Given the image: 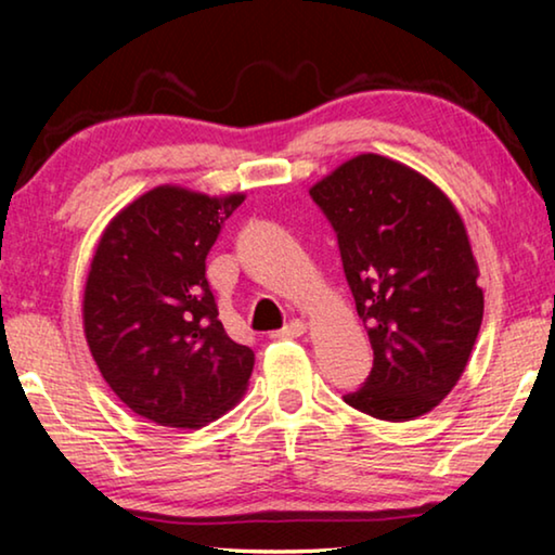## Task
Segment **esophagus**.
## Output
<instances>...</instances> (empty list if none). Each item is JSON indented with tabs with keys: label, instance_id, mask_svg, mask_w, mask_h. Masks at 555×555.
Here are the masks:
<instances>
[{
	"label": "esophagus",
	"instance_id": "1",
	"mask_svg": "<svg viewBox=\"0 0 555 555\" xmlns=\"http://www.w3.org/2000/svg\"><path fill=\"white\" fill-rule=\"evenodd\" d=\"M306 333V323L298 321V318H294V321H288L281 331L274 333V337H298Z\"/></svg>",
	"mask_w": 555,
	"mask_h": 555
}]
</instances>
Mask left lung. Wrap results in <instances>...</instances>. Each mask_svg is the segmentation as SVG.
Returning a JSON list of instances; mask_svg holds the SVG:
<instances>
[{
    "mask_svg": "<svg viewBox=\"0 0 555 555\" xmlns=\"http://www.w3.org/2000/svg\"><path fill=\"white\" fill-rule=\"evenodd\" d=\"M333 224L374 362L345 403L382 421L438 406L473 352L485 313L455 205L426 176L360 154L311 188Z\"/></svg>",
    "mask_w": 555,
    "mask_h": 555,
    "instance_id": "obj_1",
    "label": "left lung"
}]
</instances>
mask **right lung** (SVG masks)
<instances>
[{"instance_id": "obj_1", "label": "right lung", "mask_w": 555, "mask_h": 555, "mask_svg": "<svg viewBox=\"0 0 555 555\" xmlns=\"http://www.w3.org/2000/svg\"><path fill=\"white\" fill-rule=\"evenodd\" d=\"M242 193L210 198L158 185L102 232L82 325L102 377L127 406L168 428H201L247 389L255 352L218 318L205 259Z\"/></svg>"}]
</instances>
